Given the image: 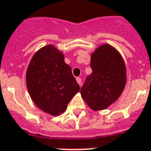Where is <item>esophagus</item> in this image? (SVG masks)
<instances>
[{
    "label": "esophagus",
    "instance_id": "34e87169",
    "mask_svg": "<svg viewBox=\"0 0 151 151\" xmlns=\"http://www.w3.org/2000/svg\"><path fill=\"white\" fill-rule=\"evenodd\" d=\"M76 81H77V82H78V84L81 86V79L80 78H76Z\"/></svg>",
    "mask_w": 151,
    "mask_h": 151
}]
</instances>
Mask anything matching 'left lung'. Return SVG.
Instances as JSON below:
<instances>
[{"label":"left lung","instance_id":"8db88e82","mask_svg":"<svg viewBox=\"0 0 151 151\" xmlns=\"http://www.w3.org/2000/svg\"><path fill=\"white\" fill-rule=\"evenodd\" d=\"M92 73L87 77L81 95L94 111L107 109L119 98L127 84V67L122 56L109 44L98 47L91 56Z\"/></svg>","mask_w":151,"mask_h":151}]
</instances>
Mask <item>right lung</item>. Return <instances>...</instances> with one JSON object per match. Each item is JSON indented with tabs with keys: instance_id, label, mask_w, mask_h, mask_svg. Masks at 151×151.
<instances>
[{
	"instance_id": "right-lung-1",
	"label": "right lung",
	"mask_w": 151,
	"mask_h": 151,
	"mask_svg": "<svg viewBox=\"0 0 151 151\" xmlns=\"http://www.w3.org/2000/svg\"><path fill=\"white\" fill-rule=\"evenodd\" d=\"M26 85L35 105L54 116L66 111L80 91L63 52L52 45L43 46L32 56L27 68Z\"/></svg>"
}]
</instances>
